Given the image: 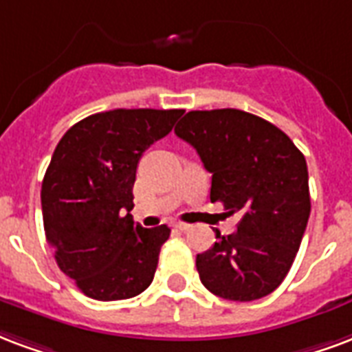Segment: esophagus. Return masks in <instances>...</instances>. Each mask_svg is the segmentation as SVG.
I'll return each mask as SVG.
<instances>
[{"instance_id": "34e87169", "label": "esophagus", "mask_w": 352, "mask_h": 352, "mask_svg": "<svg viewBox=\"0 0 352 352\" xmlns=\"http://www.w3.org/2000/svg\"><path fill=\"white\" fill-rule=\"evenodd\" d=\"M173 228L179 229V231H188L192 226H190V223H184V222H177V223H173Z\"/></svg>"}]
</instances>
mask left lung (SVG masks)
I'll list each match as a JSON object with an SVG mask.
<instances>
[{
  "mask_svg": "<svg viewBox=\"0 0 352 352\" xmlns=\"http://www.w3.org/2000/svg\"><path fill=\"white\" fill-rule=\"evenodd\" d=\"M212 173L210 201L239 212L236 231L197 254L199 280L228 300L270 295L300 248L309 210L306 158L285 132L248 111H188L175 126Z\"/></svg>",
  "mask_w": 352,
  "mask_h": 352,
  "instance_id": "obj_1",
  "label": "left lung"
}]
</instances>
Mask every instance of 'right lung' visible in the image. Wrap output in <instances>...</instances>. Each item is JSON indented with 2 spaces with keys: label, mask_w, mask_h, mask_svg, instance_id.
I'll return each mask as SVG.
<instances>
[{
  "label": "right lung",
  "mask_w": 352,
  "mask_h": 352,
  "mask_svg": "<svg viewBox=\"0 0 352 352\" xmlns=\"http://www.w3.org/2000/svg\"><path fill=\"white\" fill-rule=\"evenodd\" d=\"M183 110H111L70 126L41 190L46 241L59 269L95 300L140 295L155 278L168 226L134 223L140 158L168 136Z\"/></svg>",
  "instance_id": "right-lung-1"
}]
</instances>
